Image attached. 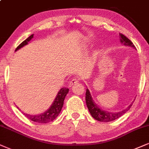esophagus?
<instances>
[{
	"mask_svg": "<svg viewBox=\"0 0 149 149\" xmlns=\"http://www.w3.org/2000/svg\"><path fill=\"white\" fill-rule=\"evenodd\" d=\"M79 82V81H78V79H72L71 81L70 82V86H74V85H76Z\"/></svg>",
	"mask_w": 149,
	"mask_h": 149,
	"instance_id": "obj_1",
	"label": "esophagus"
}]
</instances>
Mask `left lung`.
<instances>
[{"label": "left lung", "mask_w": 149, "mask_h": 149, "mask_svg": "<svg viewBox=\"0 0 149 149\" xmlns=\"http://www.w3.org/2000/svg\"><path fill=\"white\" fill-rule=\"evenodd\" d=\"M119 38H120L121 43L123 44V45L129 46L135 49V45L131 41V40L128 39L127 37L123 35L122 34H119ZM86 102L90 113H91V115L93 118L97 121H100V122H108L115 120V119H118L119 117L122 116L123 115H124L130 109V108L131 107L132 104H133L134 102H132L127 108H126L125 109L122 110L121 111L115 112V113H113V112H108L105 111V110L102 109V108H100V106H97L96 103H95L94 101H93V97L91 96L89 90L86 89Z\"/></svg>", "instance_id": "obj_1"}]
</instances>
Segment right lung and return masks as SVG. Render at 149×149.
I'll return each mask as SVG.
<instances>
[{"mask_svg": "<svg viewBox=\"0 0 149 149\" xmlns=\"http://www.w3.org/2000/svg\"><path fill=\"white\" fill-rule=\"evenodd\" d=\"M33 36H34V34H32L27 39H25V41L22 42L16 47L15 51H17L18 49H21V47L27 45L29 42L33 38ZM68 92L69 89L67 88H61L60 91L58 92L56 98L54 99L52 105L50 106V107L46 111L44 112V113L38 114V115H30V114H26L23 113V115L28 119H30V120L35 122L48 123L52 122V121H53L58 117L60 112L61 111V108L63 106L64 100H65V97L66 95L68 93Z\"/></svg>", "mask_w": 149, "mask_h": 149, "instance_id": "obj_1", "label": "right lung"}]
</instances>
